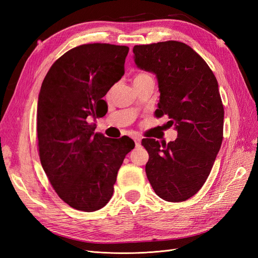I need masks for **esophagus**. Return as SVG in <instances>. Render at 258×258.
Listing matches in <instances>:
<instances>
[{
    "instance_id": "34e87169",
    "label": "esophagus",
    "mask_w": 258,
    "mask_h": 258,
    "mask_svg": "<svg viewBox=\"0 0 258 258\" xmlns=\"http://www.w3.org/2000/svg\"><path fill=\"white\" fill-rule=\"evenodd\" d=\"M141 138H140V137H135V143H136V146L137 147H140V146H141Z\"/></svg>"
}]
</instances>
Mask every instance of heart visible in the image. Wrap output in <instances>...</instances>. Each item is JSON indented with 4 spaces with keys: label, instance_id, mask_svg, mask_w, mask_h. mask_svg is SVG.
<instances>
[{
    "label": "heart",
    "instance_id": "obj_1",
    "mask_svg": "<svg viewBox=\"0 0 258 258\" xmlns=\"http://www.w3.org/2000/svg\"><path fill=\"white\" fill-rule=\"evenodd\" d=\"M147 75H148V74H146V73H138V74L135 76L134 82L137 81V80H139V79H142V77H145V76H147Z\"/></svg>",
    "mask_w": 258,
    "mask_h": 258
}]
</instances>
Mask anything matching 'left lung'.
Here are the masks:
<instances>
[{
    "label": "left lung",
    "mask_w": 258,
    "mask_h": 258,
    "mask_svg": "<svg viewBox=\"0 0 258 258\" xmlns=\"http://www.w3.org/2000/svg\"><path fill=\"white\" fill-rule=\"evenodd\" d=\"M138 68L157 77L160 100L156 117L167 115L175 141L143 139L145 172L153 189L169 202L185 201L207 181L223 141L224 106L218 84L207 62L177 41L134 47Z\"/></svg>",
    "instance_id": "8db88e82"
}]
</instances>
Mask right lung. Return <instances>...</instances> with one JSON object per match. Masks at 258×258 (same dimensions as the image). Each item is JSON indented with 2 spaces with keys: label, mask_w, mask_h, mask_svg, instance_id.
Returning a JSON list of instances; mask_svg holds the SVG:
<instances>
[{
  "label": "right lung",
  "mask_w": 258,
  "mask_h": 258,
  "mask_svg": "<svg viewBox=\"0 0 258 258\" xmlns=\"http://www.w3.org/2000/svg\"><path fill=\"white\" fill-rule=\"evenodd\" d=\"M127 46L85 44L56 60L37 101L38 155L58 196L73 209L93 212L113 196L117 172L135 148L128 137L95 134L90 119L107 106L103 97L124 74Z\"/></svg>",
  "instance_id": "obj_1"
}]
</instances>
